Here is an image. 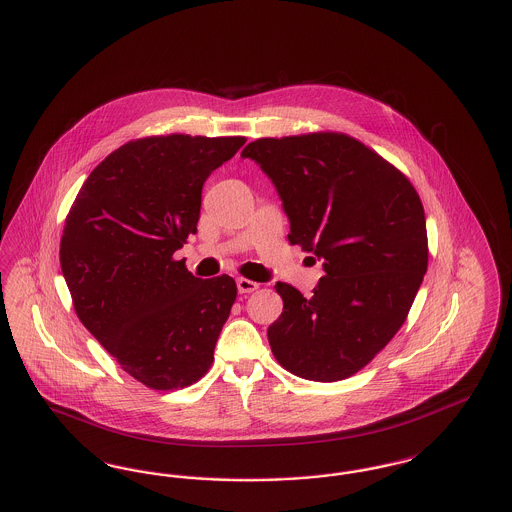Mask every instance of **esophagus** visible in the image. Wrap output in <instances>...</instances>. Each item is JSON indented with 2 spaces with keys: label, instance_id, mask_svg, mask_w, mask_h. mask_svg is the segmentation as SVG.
I'll return each instance as SVG.
<instances>
[{
  "label": "esophagus",
  "instance_id": "34e87169",
  "mask_svg": "<svg viewBox=\"0 0 512 512\" xmlns=\"http://www.w3.org/2000/svg\"><path fill=\"white\" fill-rule=\"evenodd\" d=\"M236 284H238V292L240 293L255 292V290L259 288V284H257V282L247 280V278H238V280H236Z\"/></svg>",
  "mask_w": 512,
  "mask_h": 512
}]
</instances>
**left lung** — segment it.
<instances>
[{
	"instance_id": "1",
	"label": "left lung",
	"mask_w": 512,
	"mask_h": 512,
	"mask_svg": "<svg viewBox=\"0 0 512 512\" xmlns=\"http://www.w3.org/2000/svg\"><path fill=\"white\" fill-rule=\"evenodd\" d=\"M242 157L274 184L290 244L315 253L324 270L311 297L274 286L284 311L268 326L270 349L299 378H349L397 334L422 284V201L405 174L345 134L261 138Z\"/></svg>"
}]
</instances>
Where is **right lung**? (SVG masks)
<instances>
[{"instance_id":"right-lung-1","label":"right lung","mask_w":512,"mask_h":512,"mask_svg":"<svg viewBox=\"0 0 512 512\" xmlns=\"http://www.w3.org/2000/svg\"><path fill=\"white\" fill-rule=\"evenodd\" d=\"M244 144L188 134L128 142L92 171L65 220L59 259L74 311L147 388H186L215 359L236 282L197 278L172 255L197 232L205 180Z\"/></svg>"}]
</instances>
